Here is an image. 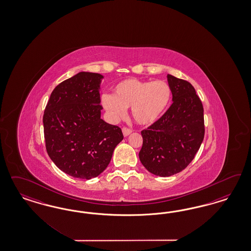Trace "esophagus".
Instances as JSON below:
<instances>
[{"instance_id": "34e87169", "label": "esophagus", "mask_w": 251, "mask_h": 251, "mask_svg": "<svg viewBox=\"0 0 251 251\" xmlns=\"http://www.w3.org/2000/svg\"><path fill=\"white\" fill-rule=\"evenodd\" d=\"M131 129H129V128H126V127H124L123 129H122V133H123V135L124 136H128V135H129L130 133H131Z\"/></svg>"}]
</instances>
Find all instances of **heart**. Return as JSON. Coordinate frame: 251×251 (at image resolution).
Instances as JSON below:
<instances>
[{
  "label": "heart",
  "mask_w": 251,
  "mask_h": 251,
  "mask_svg": "<svg viewBox=\"0 0 251 251\" xmlns=\"http://www.w3.org/2000/svg\"><path fill=\"white\" fill-rule=\"evenodd\" d=\"M172 97L171 88L164 81L124 79L113 87V95L102 98V105L109 115L119 120L131 107L133 120L140 125L157 122L167 110Z\"/></svg>",
  "instance_id": "obj_1"
}]
</instances>
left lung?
<instances>
[{
    "label": "left lung",
    "mask_w": 251,
    "mask_h": 251,
    "mask_svg": "<svg viewBox=\"0 0 251 251\" xmlns=\"http://www.w3.org/2000/svg\"><path fill=\"white\" fill-rule=\"evenodd\" d=\"M173 103L157 122L142 130L139 158L153 175L170 176L189 166L204 138L203 106L188 81L167 75Z\"/></svg>",
    "instance_id": "left-lung-1"
}]
</instances>
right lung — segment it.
Segmentation results:
<instances>
[{
	"instance_id": "obj_1",
	"label": "right lung",
	"mask_w": 251,
	"mask_h": 251,
	"mask_svg": "<svg viewBox=\"0 0 251 251\" xmlns=\"http://www.w3.org/2000/svg\"><path fill=\"white\" fill-rule=\"evenodd\" d=\"M103 75L81 72L58 84L43 115L46 149L64 173L91 179L108 166L122 129L101 119Z\"/></svg>"
}]
</instances>
